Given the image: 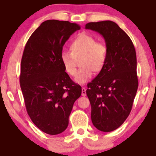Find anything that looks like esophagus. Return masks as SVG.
I'll use <instances>...</instances> for the list:
<instances>
[{"mask_svg":"<svg viewBox=\"0 0 156 156\" xmlns=\"http://www.w3.org/2000/svg\"><path fill=\"white\" fill-rule=\"evenodd\" d=\"M82 96H86V89L84 87H82Z\"/></svg>","mask_w":156,"mask_h":156,"instance_id":"esophagus-1","label":"esophagus"}]
</instances>
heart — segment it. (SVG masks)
Returning <instances> with one entry per match:
<instances>
[{"mask_svg":"<svg viewBox=\"0 0 156 156\" xmlns=\"http://www.w3.org/2000/svg\"><path fill=\"white\" fill-rule=\"evenodd\" d=\"M71 49L72 51H61L60 60L66 72L74 76L76 60L82 57L80 65L83 67L76 73V83L84 84L92 77L94 71L99 72L103 68L107 57V48L105 44L96 42L93 36L80 34L72 42Z\"/></svg>","mask_w":156,"mask_h":156,"instance_id":"heart-1","label":"heart"}]
</instances>
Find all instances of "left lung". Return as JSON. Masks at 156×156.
<instances>
[{
	"mask_svg": "<svg viewBox=\"0 0 156 156\" xmlns=\"http://www.w3.org/2000/svg\"><path fill=\"white\" fill-rule=\"evenodd\" d=\"M85 29L102 35L107 48L104 67L86 91L91 121L98 130L112 131L127 118L138 90L136 50L129 36L113 21L89 23Z\"/></svg>",
	"mask_w": 156,
	"mask_h": 156,
	"instance_id": "8db88e82",
	"label": "left lung"
}]
</instances>
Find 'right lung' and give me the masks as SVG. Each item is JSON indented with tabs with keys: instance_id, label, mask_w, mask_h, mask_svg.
I'll return each mask as SVG.
<instances>
[{
	"instance_id": "add662e5",
	"label": "right lung",
	"mask_w": 156,
	"mask_h": 156,
	"mask_svg": "<svg viewBox=\"0 0 156 156\" xmlns=\"http://www.w3.org/2000/svg\"><path fill=\"white\" fill-rule=\"evenodd\" d=\"M80 29L69 21H44L23 51L20 83L26 109L34 125L49 135L67 129L73 105L81 96V87L72 80L60 60L63 45Z\"/></svg>"
}]
</instances>
